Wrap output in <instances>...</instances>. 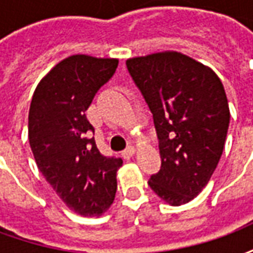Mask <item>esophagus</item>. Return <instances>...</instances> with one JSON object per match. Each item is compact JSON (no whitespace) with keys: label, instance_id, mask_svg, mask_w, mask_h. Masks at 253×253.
Returning a JSON list of instances; mask_svg holds the SVG:
<instances>
[{"label":"esophagus","instance_id":"34e87169","mask_svg":"<svg viewBox=\"0 0 253 253\" xmlns=\"http://www.w3.org/2000/svg\"><path fill=\"white\" fill-rule=\"evenodd\" d=\"M134 154H135V148L134 146H128V148L122 152V157L126 160H130Z\"/></svg>","mask_w":253,"mask_h":253}]
</instances>
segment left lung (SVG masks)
Segmentation results:
<instances>
[{
  "instance_id": "1",
  "label": "left lung",
  "mask_w": 253,
  "mask_h": 253,
  "mask_svg": "<svg viewBox=\"0 0 253 253\" xmlns=\"http://www.w3.org/2000/svg\"><path fill=\"white\" fill-rule=\"evenodd\" d=\"M126 65L159 137L161 169L149 186L172 206L188 203L222 156L230 119L222 83L210 67L181 52L130 58Z\"/></svg>"
}]
</instances>
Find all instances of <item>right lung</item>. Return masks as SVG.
Wrapping results in <instances>:
<instances>
[{"mask_svg":"<svg viewBox=\"0 0 253 253\" xmlns=\"http://www.w3.org/2000/svg\"><path fill=\"white\" fill-rule=\"evenodd\" d=\"M115 58L77 54L57 63L38 84L28 114L36 165L70 210L96 217L112 205L123 161L96 146L85 111L116 67Z\"/></svg>","mask_w":253,"mask_h":253,"instance_id":"right-lung-1","label":"right lung"}]
</instances>
